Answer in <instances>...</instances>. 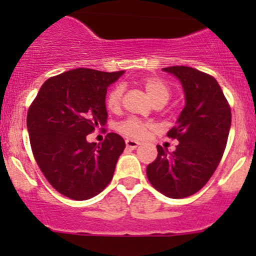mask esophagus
<instances>
[{"instance_id":"1","label":"esophagus","mask_w":256,"mask_h":256,"mask_svg":"<svg viewBox=\"0 0 256 256\" xmlns=\"http://www.w3.org/2000/svg\"><path fill=\"white\" fill-rule=\"evenodd\" d=\"M125 144H126V147H128V148H136V147L138 146V144H140V142H138V141H135V140H130V138H128V140L125 141Z\"/></svg>"}]
</instances>
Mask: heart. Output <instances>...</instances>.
<instances>
[{
    "label": "heart",
    "mask_w": 256,
    "mask_h": 256,
    "mask_svg": "<svg viewBox=\"0 0 256 256\" xmlns=\"http://www.w3.org/2000/svg\"><path fill=\"white\" fill-rule=\"evenodd\" d=\"M140 84L144 88L147 94L152 98L156 105H164L171 98V88L166 84L162 79L157 76H144L140 80ZM124 88L122 85H115L108 92L105 96V106L109 112H116L120 110L122 104ZM118 131L126 138H142L151 130V125L146 121L140 120L136 118H128L121 121L118 125Z\"/></svg>",
    "instance_id": "1"
}]
</instances>
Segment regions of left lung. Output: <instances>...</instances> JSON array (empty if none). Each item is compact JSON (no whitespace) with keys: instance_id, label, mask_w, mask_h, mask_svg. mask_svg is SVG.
I'll use <instances>...</instances> for the list:
<instances>
[{"instance_id":"left-lung-1","label":"left lung","mask_w":256,"mask_h":256,"mask_svg":"<svg viewBox=\"0 0 256 256\" xmlns=\"http://www.w3.org/2000/svg\"><path fill=\"white\" fill-rule=\"evenodd\" d=\"M182 82L186 94L177 125L167 132L180 144L176 151L157 146V158L146 168L152 187L170 198H186L200 190L218 167L232 124L230 105L218 82L184 66L164 68Z\"/></svg>"}]
</instances>
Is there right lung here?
<instances>
[{"mask_svg": "<svg viewBox=\"0 0 256 256\" xmlns=\"http://www.w3.org/2000/svg\"><path fill=\"white\" fill-rule=\"evenodd\" d=\"M124 72L78 68L46 80L27 114L33 156L48 182L66 197L85 200L112 182L125 141L115 132L102 144L86 135L104 126L108 86Z\"/></svg>", "mask_w": 256, "mask_h": 256, "instance_id": "right-lung-1", "label": "right lung"}]
</instances>
